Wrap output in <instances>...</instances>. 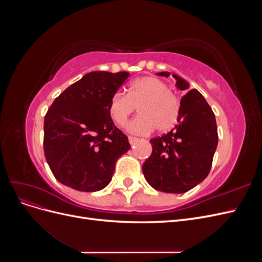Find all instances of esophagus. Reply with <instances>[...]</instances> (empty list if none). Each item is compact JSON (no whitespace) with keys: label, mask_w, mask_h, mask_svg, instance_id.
Listing matches in <instances>:
<instances>
[{"label":"esophagus","mask_w":262,"mask_h":262,"mask_svg":"<svg viewBox=\"0 0 262 262\" xmlns=\"http://www.w3.org/2000/svg\"><path fill=\"white\" fill-rule=\"evenodd\" d=\"M128 139H129V142H130V144H131V145H133V144L136 143V142L139 140L138 138H136V137H131V136H129V137H128Z\"/></svg>","instance_id":"obj_1"}]
</instances>
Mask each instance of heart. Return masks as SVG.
<instances>
[{
	"mask_svg": "<svg viewBox=\"0 0 262 262\" xmlns=\"http://www.w3.org/2000/svg\"><path fill=\"white\" fill-rule=\"evenodd\" d=\"M137 107L140 115L128 125L132 133L146 134L155 128L158 132H167L178 122L179 100L166 83L157 77L138 78L130 84L128 94H114L109 100L108 112L118 125L123 126Z\"/></svg>",
	"mask_w": 262,
	"mask_h": 262,
	"instance_id": "heart-1",
	"label": "heart"
}]
</instances>
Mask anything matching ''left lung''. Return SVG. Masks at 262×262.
<instances>
[{
	"instance_id": "obj_1",
	"label": "left lung",
	"mask_w": 262,
	"mask_h": 262,
	"mask_svg": "<svg viewBox=\"0 0 262 262\" xmlns=\"http://www.w3.org/2000/svg\"><path fill=\"white\" fill-rule=\"evenodd\" d=\"M168 77L169 72L157 73ZM176 86L186 95L180 100L178 124L162 137L150 139L152 154L143 164L146 181L158 191L182 193L209 175L219 142L215 116L207 100L181 77Z\"/></svg>"
}]
</instances>
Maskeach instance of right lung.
I'll return each mask as SVG.
<instances>
[{
  "label": "right lung",
  "mask_w": 262,
  "mask_h": 262,
  "mask_svg": "<svg viewBox=\"0 0 262 262\" xmlns=\"http://www.w3.org/2000/svg\"><path fill=\"white\" fill-rule=\"evenodd\" d=\"M129 76L128 72H91L52 102L45 116L43 150L61 184L94 192L112 180L116 162L130 144L115 125L108 104Z\"/></svg>",
  "instance_id": "1"
}]
</instances>
